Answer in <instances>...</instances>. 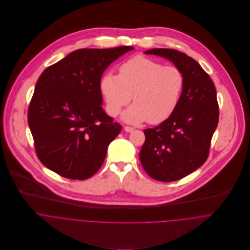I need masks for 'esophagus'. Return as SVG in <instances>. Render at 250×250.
<instances>
[{"instance_id": "esophagus-1", "label": "esophagus", "mask_w": 250, "mask_h": 250, "mask_svg": "<svg viewBox=\"0 0 250 250\" xmlns=\"http://www.w3.org/2000/svg\"><path fill=\"white\" fill-rule=\"evenodd\" d=\"M134 129H135L134 127H130V126H125V127H124V130H125L127 133H130V132H132Z\"/></svg>"}]
</instances>
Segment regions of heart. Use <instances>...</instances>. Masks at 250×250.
Wrapping results in <instances>:
<instances>
[{
    "label": "heart",
    "mask_w": 250,
    "mask_h": 250,
    "mask_svg": "<svg viewBox=\"0 0 250 250\" xmlns=\"http://www.w3.org/2000/svg\"><path fill=\"white\" fill-rule=\"evenodd\" d=\"M185 84V75L178 67L164 66L153 59L137 56L119 66V75L105 73L100 89L111 116L118 115L133 96L135 103L123 113V119L129 123L147 120L158 124L174 112Z\"/></svg>",
    "instance_id": "1"
}]
</instances>
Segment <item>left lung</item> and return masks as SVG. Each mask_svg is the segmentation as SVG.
<instances>
[{"mask_svg":"<svg viewBox=\"0 0 250 250\" xmlns=\"http://www.w3.org/2000/svg\"><path fill=\"white\" fill-rule=\"evenodd\" d=\"M181 69L186 84L174 112L160 125L144 130L140 160L154 180L173 182L186 177L208 159L218 123L216 91L210 76L192 58L174 49H151Z\"/></svg>","mask_w":250,"mask_h":250,"instance_id":"left-lung-1","label":"left lung"}]
</instances>
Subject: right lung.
Wrapping results in <instances>:
<instances>
[{
	"mask_svg": "<svg viewBox=\"0 0 250 250\" xmlns=\"http://www.w3.org/2000/svg\"><path fill=\"white\" fill-rule=\"evenodd\" d=\"M133 49H79L42 72L28 123L36 155L46 167L72 180H85L99 170L108 144L122 129L101 107V77Z\"/></svg>",
	"mask_w": 250,
	"mask_h": 250,
	"instance_id": "1",
	"label": "right lung"
}]
</instances>
